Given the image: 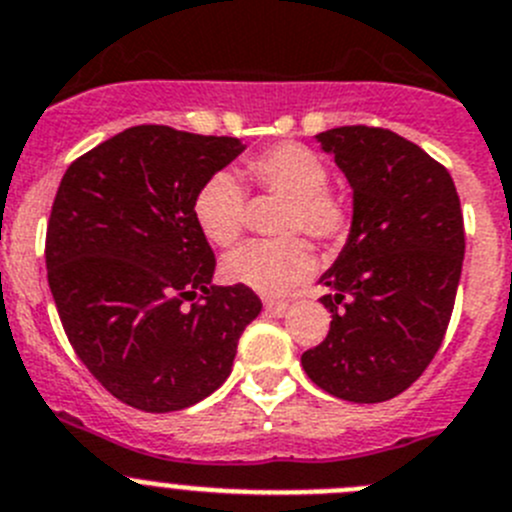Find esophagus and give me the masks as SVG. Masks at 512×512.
<instances>
[{
  "label": "esophagus",
  "mask_w": 512,
  "mask_h": 512,
  "mask_svg": "<svg viewBox=\"0 0 512 512\" xmlns=\"http://www.w3.org/2000/svg\"><path fill=\"white\" fill-rule=\"evenodd\" d=\"M265 311L270 316H283L288 311V301H280V298H265Z\"/></svg>",
  "instance_id": "1"
}]
</instances>
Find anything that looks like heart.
I'll list each match as a JSON object with an SVG mask.
<instances>
[{
	"instance_id": "obj_1",
	"label": "heart",
	"mask_w": 512,
	"mask_h": 512,
	"mask_svg": "<svg viewBox=\"0 0 512 512\" xmlns=\"http://www.w3.org/2000/svg\"><path fill=\"white\" fill-rule=\"evenodd\" d=\"M245 173L255 188L285 199L275 224V232L283 237L229 252L222 262V275L229 283L245 285L262 296H283L306 283L316 270V257L298 232L324 247L342 245L352 232V206L326 188V163L298 142H283L252 155ZM191 211L193 222L211 245H237L245 229V188L234 173L216 170L196 188Z\"/></svg>"
}]
</instances>
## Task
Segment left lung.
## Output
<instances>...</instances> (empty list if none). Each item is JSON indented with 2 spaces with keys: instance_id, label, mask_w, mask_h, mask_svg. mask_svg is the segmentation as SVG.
Returning a JSON list of instances; mask_svg holds the SVG:
<instances>
[{
  "instance_id": "8db88e82",
  "label": "left lung",
  "mask_w": 512,
  "mask_h": 512,
  "mask_svg": "<svg viewBox=\"0 0 512 512\" xmlns=\"http://www.w3.org/2000/svg\"><path fill=\"white\" fill-rule=\"evenodd\" d=\"M352 186V232L321 275L331 326L301 365L321 390L382 403L439 352L464 260V219L449 170L382 127L316 135Z\"/></svg>"
}]
</instances>
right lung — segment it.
<instances>
[{
	"instance_id": "obj_1",
	"label": "right lung",
	"mask_w": 512,
	"mask_h": 512,
	"mask_svg": "<svg viewBox=\"0 0 512 512\" xmlns=\"http://www.w3.org/2000/svg\"><path fill=\"white\" fill-rule=\"evenodd\" d=\"M245 145L140 124L68 165L45 237V265L68 342L122 403L181 411L232 372L262 303L214 285V252L193 222L196 188Z\"/></svg>"
}]
</instances>
